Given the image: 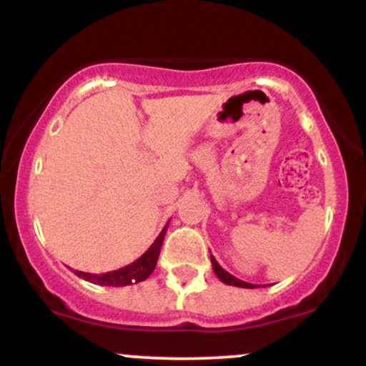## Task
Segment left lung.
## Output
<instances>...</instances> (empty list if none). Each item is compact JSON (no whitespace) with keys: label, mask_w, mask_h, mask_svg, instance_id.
I'll return each instance as SVG.
<instances>
[{"label":"left lung","mask_w":366,"mask_h":366,"mask_svg":"<svg viewBox=\"0 0 366 366\" xmlns=\"http://www.w3.org/2000/svg\"><path fill=\"white\" fill-rule=\"evenodd\" d=\"M209 258H212L213 272H215V275H217L218 279H220L224 284H227V285H236V287H244V289H256V287H259V285L244 282V280H241V279H237V277L230 275L229 272L224 270V268H222L220 264H218V262H217L215 256H213V254L209 256ZM263 287H264V285H263Z\"/></svg>","instance_id":"8db88e82"}]
</instances>
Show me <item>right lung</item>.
<instances>
[{"label": "right lung", "instance_id": "obj_1", "mask_svg": "<svg viewBox=\"0 0 366 366\" xmlns=\"http://www.w3.org/2000/svg\"><path fill=\"white\" fill-rule=\"evenodd\" d=\"M167 229H169V222L163 227V230L159 232V236L154 239V242L148 247L144 254L141 258H137L136 262L127 264V267H122L119 270L107 272V274H87V272H79L74 270V274L81 279L87 280V282L98 284V285H112V287H122V285H130L137 284L146 280L153 274L154 267H157L159 249H162L163 239H165Z\"/></svg>", "mask_w": 366, "mask_h": 366}]
</instances>
